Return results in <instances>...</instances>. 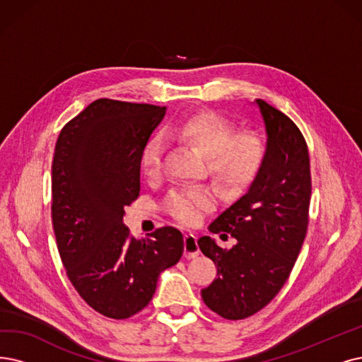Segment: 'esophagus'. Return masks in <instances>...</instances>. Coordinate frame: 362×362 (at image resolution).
Wrapping results in <instances>:
<instances>
[{"instance_id":"esophagus-1","label":"esophagus","mask_w":362,"mask_h":362,"mask_svg":"<svg viewBox=\"0 0 362 362\" xmlns=\"http://www.w3.org/2000/svg\"><path fill=\"white\" fill-rule=\"evenodd\" d=\"M200 252L197 245V236L193 233L184 235V257L185 258H194Z\"/></svg>"}]
</instances>
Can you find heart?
<instances>
[{
	"instance_id": "obj_1",
	"label": "heart",
	"mask_w": 362,
	"mask_h": 362,
	"mask_svg": "<svg viewBox=\"0 0 362 362\" xmlns=\"http://www.w3.org/2000/svg\"><path fill=\"white\" fill-rule=\"evenodd\" d=\"M169 138L190 144L205 154L208 173L223 190L240 192L257 178L262 170L267 147L264 138L255 131L236 132L235 124L215 112H196L166 129ZM165 141L150 136L141 148L139 168L150 180L162 175ZM216 202L215 192L208 185L173 189L166 200L165 211L182 226H196Z\"/></svg>"
}]
</instances>
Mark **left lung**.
Returning a JSON list of instances; mask_svg holds the SVG:
<instances>
[{"label": "left lung", "mask_w": 362, "mask_h": 362, "mask_svg": "<svg viewBox=\"0 0 362 362\" xmlns=\"http://www.w3.org/2000/svg\"><path fill=\"white\" fill-rule=\"evenodd\" d=\"M267 132L264 165L243 194L211 223L212 233L238 243L223 250L209 236L197 240L216 266L202 290L205 305L224 320H245L274 298L296 264L309 226L310 162L305 136L282 111L255 100Z\"/></svg>", "instance_id": "obj_1"}]
</instances>
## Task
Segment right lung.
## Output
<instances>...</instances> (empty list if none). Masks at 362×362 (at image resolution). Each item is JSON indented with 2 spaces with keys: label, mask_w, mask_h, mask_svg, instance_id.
I'll list each match as a JSON object with an SVG mask.
<instances>
[{
  "label": "right lung",
  "mask_w": 362,
  "mask_h": 362,
  "mask_svg": "<svg viewBox=\"0 0 362 362\" xmlns=\"http://www.w3.org/2000/svg\"><path fill=\"white\" fill-rule=\"evenodd\" d=\"M166 107L100 98L71 119L52 163V221L66 276L98 313L127 320L177 264L184 239L165 226L136 239L123 224L139 197V153Z\"/></svg>",
  "instance_id": "obj_1"
}]
</instances>
